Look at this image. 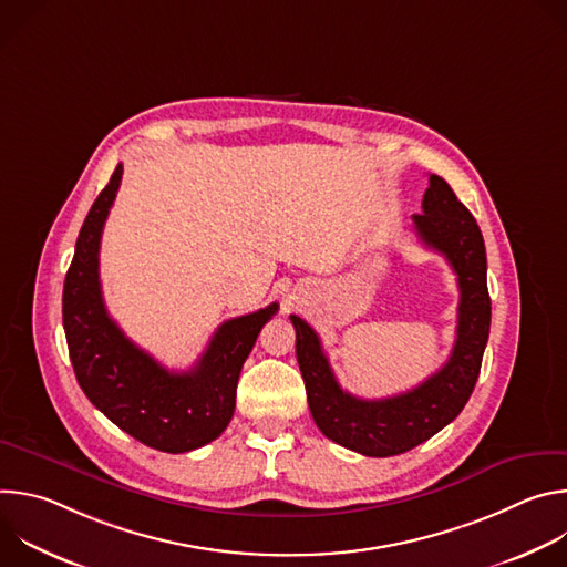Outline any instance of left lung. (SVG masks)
<instances>
[{
    "mask_svg": "<svg viewBox=\"0 0 567 567\" xmlns=\"http://www.w3.org/2000/svg\"><path fill=\"white\" fill-rule=\"evenodd\" d=\"M424 245L442 254L457 274V337L449 361L417 388L385 399H359L346 392L322 352L318 334L291 316L296 357L307 403L320 433L368 457L406 453L451 424L475 388L492 326L487 254L477 221L451 186L429 177L422 213L413 215Z\"/></svg>",
    "mask_w": 567,
    "mask_h": 567,
    "instance_id": "obj_1",
    "label": "left lung"
}]
</instances>
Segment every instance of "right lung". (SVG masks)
I'll list each match as a JSON object with an SVG mask.
<instances>
[{
  "label": "right lung",
  "mask_w": 567,
  "mask_h": 567,
  "mask_svg": "<svg viewBox=\"0 0 567 567\" xmlns=\"http://www.w3.org/2000/svg\"><path fill=\"white\" fill-rule=\"evenodd\" d=\"M121 177L118 164L80 228L64 278L69 357L80 388L110 422L145 446L186 453L213 442L228 426L241 365L278 302L224 320L188 372H173L134 346L110 318L99 278L101 235Z\"/></svg>",
  "instance_id": "1"
}]
</instances>
